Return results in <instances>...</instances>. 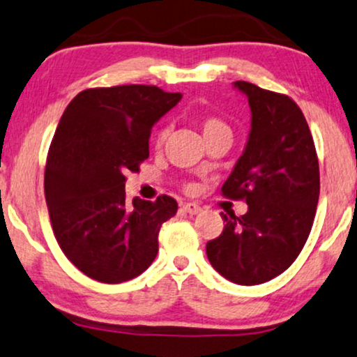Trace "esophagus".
Returning <instances> with one entry per match:
<instances>
[{
  "label": "esophagus",
  "instance_id": "esophagus-1",
  "mask_svg": "<svg viewBox=\"0 0 357 357\" xmlns=\"http://www.w3.org/2000/svg\"><path fill=\"white\" fill-rule=\"evenodd\" d=\"M181 209H183L184 213H188V214H197V213L203 211V208H201V206H197L196 203H186V204H183Z\"/></svg>",
  "mask_w": 357,
  "mask_h": 357
}]
</instances>
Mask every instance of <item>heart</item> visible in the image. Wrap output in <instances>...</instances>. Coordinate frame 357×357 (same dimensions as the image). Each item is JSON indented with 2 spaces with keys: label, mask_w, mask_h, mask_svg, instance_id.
<instances>
[{
  "label": "heart",
  "mask_w": 357,
  "mask_h": 357,
  "mask_svg": "<svg viewBox=\"0 0 357 357\" xmlns=\"http://www.w3.org/2000/svg\"><path fill=\"white\" fill-rule=\"evenodd\" d=\"M201 131H203L204 137L218 135V132H231L229 126H227L222 119L216 118V116H204V118H201ZM166 137H167V128H160V131L156 132V137H154V144H156V148H161V146L165 144Z\"/></svg>",
  "instance_id": "1"
}]
</instances>
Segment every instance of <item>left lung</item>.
<instances>
[{
  "mask_svg": "<svg viewBox=\"0 0 357 357\" xmlns=\"http://www.w3.org/2000/svg\"><path fill=\"white\" fill-rule=\"evenodd\" d=\"M234 88L248 98L251 130L221 191L246 199L248 213H221L226 226L206 244V255L221 276L255 286L284 273L306 244L319 199V165L306 118L291 98L246 81Z\"/></svg>",
  "mask_w": 357,
  "mask_h": 357,
  "instance_id": "8db88e82",
  "label": "left lung"
}]
</instances>
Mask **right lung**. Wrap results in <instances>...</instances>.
Instances as JSON below:
<instances>
[{
	"instance_id": "add662e5",
	"label": "right lung",
	"mask_w": 357,
	"mask_h": 357,
	"mask_svg": "<svg viewBox=\"0 0 357 357\" xmlns=\"http://www.w3.org/2000/svg\"><path fill=\"white\" fill-rule=\"evenodd\" d=\"M181 93L128 84L84 89L59 119L45 169V196L59 248L81 273L118 284L139 276L158 255L162 222L178 203L126 201L130 171L149 156L151 128Z\"/></svg>"
}]
</instances>
